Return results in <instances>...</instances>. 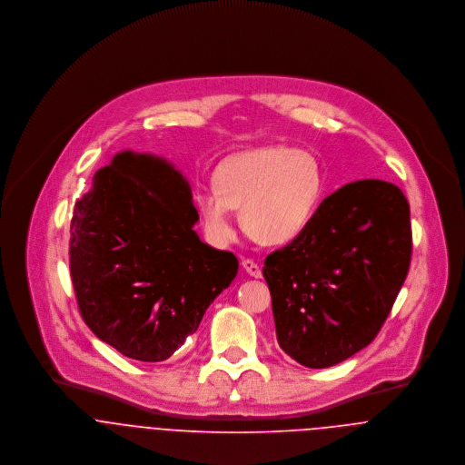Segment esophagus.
<instances>
[{
    "mask_svg": "<svg viewBox=\"0 0 465 465\" xmlns=\"http://www.w3.org/2000/svg\"><path fill=\"white\" fill-rule=\"evenodd\" d=\"M242 266L245 268V272H247L249 275H252V277H256V279L263 277L262 266L258 265L254 260H243V262H242Z\"/></svg>",
    "mask_w": 465,
    "mask_h": 465,
    "instance_id": "obj_1",
    "label": "esophagus"
}]
</instances>
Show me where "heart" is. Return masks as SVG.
<instances>
[{
	"instance_id": "b5f03b06",
	"label": "heart",
	"mask_w": 465,
	"mask_h": 465,
	"mask_svg": "<svg viewBox=\"0 0 465 465\" xmlns=\"http://www.w3.org/2000/svg\"><path fill=\"white\" fill-rule=\"evenodd\" d=\"M214 184L197 193L205 234L218 245L234 234V209L245 232L263 245L299 238L324 195V170L306 150L270 144L236 153L214 172Z\"/></svg>"
}]
</instances>
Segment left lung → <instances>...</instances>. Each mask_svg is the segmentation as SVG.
I'll return each mask as SVG.
<instances>
[{
  "label": "left lung",
  "mask_w": 465,
  "mask_h": 465,
  "mask_svg": "<svg viewBox=\"0 0 465 465\" xmlns=\"http://www.w3.org/2000/svg\"><path fill=\"white\" fill-rule=\"evenodd\" d=\"M410 256V205L396 184L365 179L334 192L299 238L266 256L281 349L326 369L367 347L392 310Z\"/></svg>",
  "instance_id": "1"
}]
</instances>
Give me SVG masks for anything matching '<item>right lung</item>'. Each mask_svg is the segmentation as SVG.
Returning <instances> with one entry per match:
<instances>
[{
  "label": "right lung",
  "mask_w": 465,
  "mask_h": 465,
  "mask_svg": "<svg viewBox=\"0 0 465 465\" xmlns=\"http://www.w3.org/2000/svg\"><path fill=\"white\" fill-rule=\"evenodd\" d=\"M197 222L188 179L153 153H116L76 200V302L89 330L124 356L168 360L234 281L238 258L203 243Z\"/></svg>",
  "instance_id": "right-lung-1"
}]
</instances>
